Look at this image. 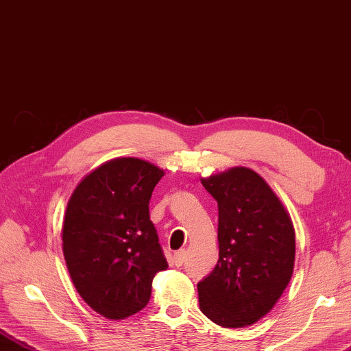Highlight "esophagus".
Segmentation results:
<instances>
[{
  "label": "esophagus",
  "instance_id": "obj_1",
  "mask_svg": "<svg viewBox=\"0 0 351 351\" xmlns=\"http://www.w3.org/2000/svg\"><path fill=\"white\" fill-rule=\"evenodd\" d=\"M186 261V252L184 250H178V252L174 253V263L177 267H182Z\"/></svg>",
  "mask_w": 351,
  "mask_h": 351
}]
</instances>
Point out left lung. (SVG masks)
<instances>
[{
  "label": "left lung",
  "instance_id": "8db88e82",
  "mask_svg": "<svg viewBox=\"0 0 351 351\" xmlns=\"http://www.w3.org/2000/svg\"><path fill=\"white\" fill-rule=\"evenodd\" d=\"M202 183L218 203L219 259L197 285L199 309L223 327L254 324L273 309L291 280L294 226L253 169L232 168Z\"/></svg>",
  "mask_w": 351,
  "mask_h": 351
}]
</instances>
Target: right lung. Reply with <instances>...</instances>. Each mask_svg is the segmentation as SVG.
Wrapping results in <instances>:
<instances>
[{"instance_id":"add662e5","label":"right lung","mask_w":351,"mask_h":351,"mask_svg":"<svg viewBox=\"0 0 351 351\" xmlns=\"http://www.w3.org/2000/svg\"><path fill=\"white\" fill-rule=\"evenodd\" d=\"M162 177L152 163L121 157L86 176L68 202L62 241L69 276L106 318L144 309L154 276L168 268L148 210Z\"/></svg>"}]
</instances>
